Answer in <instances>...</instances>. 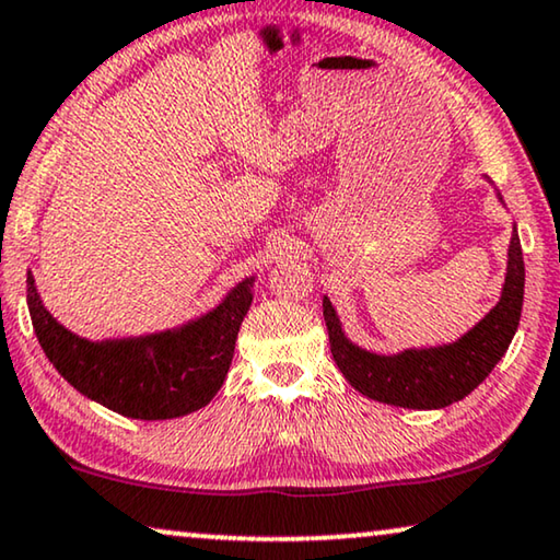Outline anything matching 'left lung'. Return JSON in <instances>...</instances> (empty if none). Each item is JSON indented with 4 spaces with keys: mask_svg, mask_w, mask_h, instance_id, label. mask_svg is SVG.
Listing matches in <instances>:
<instances>
[{
    "mask_svg": "<svg viewBox=\"0 0 560 560\" xmlns=\"http://www.w3.org/2000/svg\"><path fill=\"white\" fill-rule=\"evenodd\" d=\"M523 289L525 264L515 231L508 250V277L500 302L462 340L444 348L375 355L355 348L345 337L340 319L325 296L322 306H325L329 350L337 368L362 396L404 408H444L469 396L508 352L523 312Z\"/></svg>",
    "mask_w": 560,
    "mask_h": 560,
    "instance_id": "obj_1",
    "label": "left lung"
}]
</instances>
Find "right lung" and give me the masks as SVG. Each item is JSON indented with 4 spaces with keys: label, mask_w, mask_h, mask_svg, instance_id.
Instances as JSON below:
<instances>
[{
    "label": "right lung",
    "mask_w": 560,
    "mask_h": 560,
    "mask_svg": "<svg viewBox=\"0 0 560 560\" xmlns=\"http://www.w3.org/2000/svg\"><path fill=\"white\" fill-rule=\"evenodd\" d=\"M250 287L254 279L241 281L223 304L179 329L106 342L58 325L37 296L33 273L27 306L47 360L75 390L129 419L162 421L198 411L220 390L254 299Z\"/></svg>",
    "instance_id": "1"
}]
</instances>
